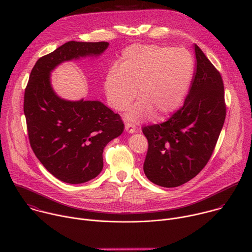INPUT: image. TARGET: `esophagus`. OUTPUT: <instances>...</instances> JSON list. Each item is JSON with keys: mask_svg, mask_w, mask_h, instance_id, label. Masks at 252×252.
Returning a JSON list of instances; mask_svg holds the SVG:
<instances>
[{"mask_svg": "<svg viewBox=\"0 0 252 252\" xmlns=\"http://www.w3.org/2000/svg\"><path fill=\"white\" fill-rule=\"evenodd\" d=\"M125 129H126V131H127L129 133H133V132H135V126L133 124L126 123V126H125Z\"/></svg>", "mask_w": 252, "mask_h": 252, "instance_id": "esophagus-1", "label": "esophagus"}]
</instances>
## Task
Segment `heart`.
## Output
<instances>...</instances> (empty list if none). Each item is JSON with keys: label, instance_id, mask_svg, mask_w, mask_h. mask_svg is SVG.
I'll use <instances>...</instances> for the list:
<instances>
[{"label": "heart", "instance_id": "heart-1", "mask_svg": "<svg viewBox=\"0 0 252 252\" xmlns=\"http://www.w3.org/2000/svg\"><path fill=\"white\" fill-rule=\"evenodd\" d=\"M194 62L189 51L158 45L126 48L119 66L111 67L103 87L116 111H125L139 98L126 117L133 122L167 118L181 105L189 92ZM137 94H135V90Z\"/></svg>", "mask_w": 252, "mask_h": 252}]
</instances>
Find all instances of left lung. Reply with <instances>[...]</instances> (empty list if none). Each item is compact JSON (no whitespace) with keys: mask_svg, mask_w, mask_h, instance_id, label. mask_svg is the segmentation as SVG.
Returning <instances> with one entry per match:
<instances>
[{"mask_svg":"<svg viewBox=\"0 0 252 252\" xmlns=\"http://www.w3.org/2000/svg\"><path fill=\"white\" fill-rule=\"evenodd\" d=\"M196 68L184 105L166 122L142 127L149 149L143 171L155 185L176 188L208 162L224 124L226 105L220 71L197 45Z\"/></svg>","mask_w":252,"mask_h":252,"instance_id":"8db88e82","label":"left lung"}]
</instances>
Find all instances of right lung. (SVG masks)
Wrapping results in <instances>:
<instances>
[{
	"instance_id": "obj_1",
	"label": "right lung",
	"mask_w": 252,
	"mask_h": 252,
	"mask_svg": "<svg viewBox=\"0 0 252 252\" xmlns=\"http://www.w3.org/2000/svg\"><path fill=\"white\" fill-rule=\"evenodd\" d=\"M107 47V42L63 44L37 61L25 90L31 148L47 170L66 184H84L99 174L104 147L122 134L125 125L98 100L59 97L51 86V71L63 62L99 56Z\"/></svg>"
}]
</instances>
